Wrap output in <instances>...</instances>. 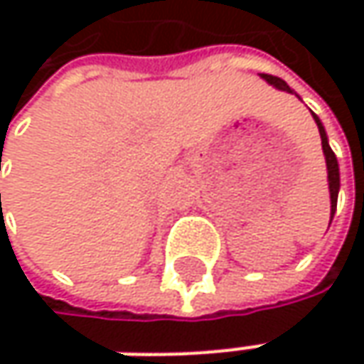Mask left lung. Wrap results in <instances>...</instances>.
<instances>
[{
    "mask_svg": "<svg viewBox=\"0 0 364 364\" xmlns=\"http://www.w3.org/2000/svg\"><path fill=\"white\" fill-rule=\"evenodd\" d=\"M261 77L265 78L269 85L273 87H277L279 91H287L291 92L289 89V85H287L286 80H282V78L273 77V75H261ZM316 125H318V132H320V137H322V149H324V156H326V166H328V186H330V215L334 217V213H336V200H338V188H341V174H338V161H336V156H334V151L330 149L328 146V139H326V132H324V127H322V123L320 119L314 115ZM332 217H330V223H332ZM330 227V225H328Z\"/></svg>",
    "mask_w": 364,
    "mask_h": 364,
    "instance_id": "obj_1",
    "label": "left lung"
}]
</instances>
